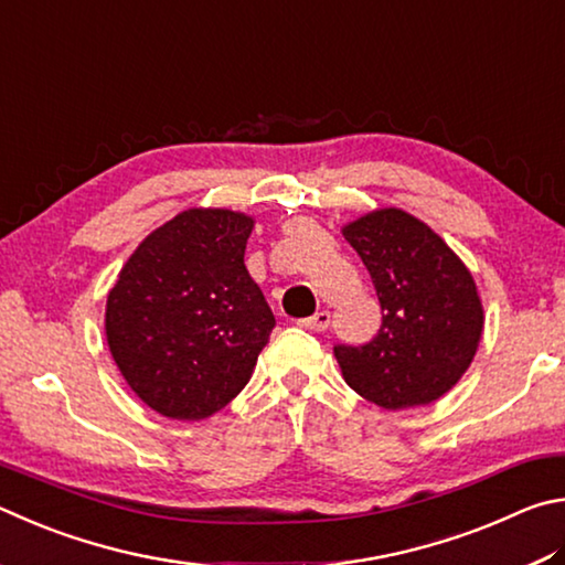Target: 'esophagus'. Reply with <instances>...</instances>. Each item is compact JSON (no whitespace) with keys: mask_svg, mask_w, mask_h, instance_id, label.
I'll return each instance as SVG.
<instances>
[{"mask_svg":"<svg viewBox=\"0 0 565 565\" xmlns=\"http://www.w3.org/2000/svg\"><path fill=\"white\" fill-rule=\"evenodd\" d=\"M300 328L310 330V332H324V330L330 328V312H328V310L315 312L312 318H305V320H300Z\"/></svg>","mask_w":565,"mask_h":565,"instance_id":"obj_1","label":"esophagus"}]
</instances>
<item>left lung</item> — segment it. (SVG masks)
Segmentation results:
<instances>
[{"label":"left lung","instance_id":"8db88e82","mask_svg":"<svg viewBox=\"0 0 565 565\" xmlns=\"http://www.w3.org/2000/svg\"><path fill=\"white\" fill-rule=\"evenodd\" d=\"M342 235L384 310L370 342L334 344L344 382L382 409L431 404L461 380L479 348L483 310L471 273L429 225L397 207L364 215Z\"/></svg>","mask_w":565,"mask_h":565}]
</instances>
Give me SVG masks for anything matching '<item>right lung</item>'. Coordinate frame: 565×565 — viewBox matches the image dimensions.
<instances>
[{"label": "right lung", "instance_id": "obj_1", "mask_svg": "<svg viewBox=\"0 0 565 565\" xmlns=\"http://www.w3.org/2000/svg\"><path fill=\"white\" fill-rule=\"evenodd\" d=\"M253 217L185 211L128 257L106 302L124 380L168 419L195 422L241 392L275 318L243 255Z\"/></svg>", "mask_w": 565, "mask_h": 565}]
</instances>
